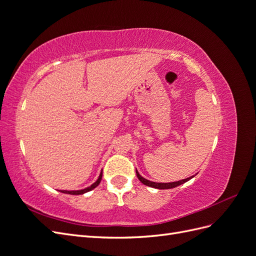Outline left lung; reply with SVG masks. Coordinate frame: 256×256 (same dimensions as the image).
Masks as SVG:
<instances>
[{
	"instance_id": "8db88e82",
	"label": "left lung",
	"mask_w": 256,
	"mask_h": 256,
	"mask_svg": "<svg viewBox=\"0 0 256 256\" xmlns=\"http://www.w3.org/2000/svg\"><path fill=\"white\" fill-rule=\"evenodd\" d=\"M136 176L138 180H140V182L142 184H144L145 186H148V187H152V188H156V189H171V188H175L177 187V186H180L186 182L190 180L191 178H193L194 176H191L189 178H186V180H178V182H150L148 180H146V178L142 177L140 174H138V170H136Z\"/></svg>"
}]
</instances>
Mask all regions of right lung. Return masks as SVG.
<instances>
[{"label": "right lung", "instance_id": "1", "mask_svg": "<svg viewBox=\"0 0 256 256\" xmlns=\"http://www.w3.org/2000/svg\"><path fill=\"white\" fill-rule=\"evenodd\" d=\"M102 172L100 173V175H99V177H98V180L92 184H90V187H88V188H85V189H83V190H74V191H67V190H62L60 192H63V193H67V194H72V196H79V194H83V193H86V192H88V191H90V190H92L94 188H96L97 186L100 184V182H102Z\"/></svg>", "mask_w": 256, "mask_h": 256}]
</instances>
